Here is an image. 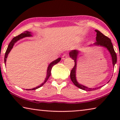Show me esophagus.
Instances as JSON below:
<instances>
[{
	"label": "esophagus",
	"instance_id": "34e87169",
	"mask_svg": "<svg viewBox=\"0 0 120 120\" xmlns=\"http://www.w3.org/2000/svg\"><path fill=\"white\" fill-rule=\"evenodd\" d=\"M67 57H68L67 54H64V55H63L62 56V60H64V59H65L67 58Z\"/></svg>",
	"mask_w": 120,
	"mask_h": 120
}]
</instances>
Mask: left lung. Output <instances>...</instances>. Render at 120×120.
Segmentation results:
<instances>
[{"label":"left lung","instance_id":"8db88e82","mask_svg":"<svg viewBox=\"0 0 120 120\" xmlns=\"http://www.w3.org/2000/svg\"><path fill=\"white\" fill-rule=\"evenodd\" d=\"M96 32V42L93 44L94 45H98V46H103L107 48L111 54V56H112V63L113 66L114 67L115 64L116 63L117 61V56L116 54L115 53L114 50V48L113 46V44L111 42V40L109 38L107 37L105 35H104L103 33H101V32H99L98 30H95ZM78 51L77 50H72L71 51L69 52V56L70 58H71L75 61V66L72 69L71 71L70 72V78L71 80L74 83L75 86H77L78 88H79L82 89H83L84 90L87 91H92L95 90L96 89L98 88H88L87 87L84 86V85H81L77 82L76 78V68H77V56H78Z\"/></svg>","mask_w":120,"mask_h":120}]
</instances>
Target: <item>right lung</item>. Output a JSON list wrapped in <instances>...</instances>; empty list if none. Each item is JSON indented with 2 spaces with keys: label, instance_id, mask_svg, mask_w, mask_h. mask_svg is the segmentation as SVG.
I'll return each instance as SVG.
<instances>
[{
  "label": "right lung",
  "instance_id": "add662e5",
  "mask_svg": "<svg viewBox=\"0 0 120 120\" xmlns=\"http://www.w3.org/2000/svg\"><path fill=\"white\" fill-rule=\"evenodd\" d=\"M32 36V35H31V32H30L28 31H25V32H24L23 33H21V34H19V35L15 36V37H14L13 39H12L11 42L9 43L8 46V48L6 50V53H5V58H4V61H5V64H6V59L8 56V54H9V53L10 52V51H11V50L12 49V48H13L14 44H15L16 42L18 41L20 39H21V38H23L25 37H27V36ZM60 60H61V58H59L58 59H56V60L52 61L51 63H50V64L49 65V66H48V70H47V74H46V77L45 79V80H44V82L42 83V84H41L40 86L36 87H35V88H33L32 89H28V90H35V89L40 88V87L43 86V85L45 84L46 82H47V80L49 79V78L50 77V75H51V69H52V68L53 67V66L54 65L56 64H58L59 62H60Z\"/></svg>",
  "mask_w": 120,
  "mask_h": 120
}]
</instances>
